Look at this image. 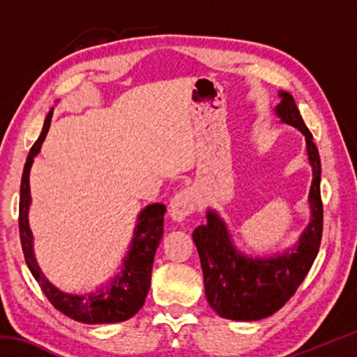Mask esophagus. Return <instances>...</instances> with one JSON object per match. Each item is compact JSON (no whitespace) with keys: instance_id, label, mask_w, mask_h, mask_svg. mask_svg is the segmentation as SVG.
<instances>
[{"instance_id":"34e87169","label":"esophagus","mask_w":357,"mask_h":357,"mask_svg":"<svg viewBox=\"0 0 357 357\" xmlns=\"http://www.w3.org/2000/svg\"><path fill=\"white\" fill-rule=\"evenodd\" d=\"M197 209V198L193 195L192 190H181L174 195L170 204H168V213L173 220L181 222L184 220L185 217H189L192 213H195Z\"/></svg>"}]
</instances>
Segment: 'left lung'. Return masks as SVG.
<instances>
[{"mask_svg": "<svg viewBox=\"0 0 357 357\" xmlns=\"http://www.w3.org/2000/svg\"><path fill=\"white\" fill-rule=\"evenodd\" d=\"M275 113L283 123L305 135L307 154L313 170L309 203L312 220L296 249L271 258H249L233 247L225 223L208 211L206 225L193 229V243L200 255L204 293L209 305L220 317L238 321H255L280 310L309 274L318 255L323 234L321 162L313 135L302 121L291 94L282 93Z\"/></svg>", "mask_w": 357, "mask_h": 357, "instance_id": "1", "label": "left lung"}]
</instances>
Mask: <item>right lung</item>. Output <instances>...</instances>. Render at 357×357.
Returning a JSON list of instances; mask_svg holds the SVG:
<instances>
[{
	"label": "right lung",
	"instance_id": "right-lung-1",
	"mask_svg": "<svg viewBox=\"0 0 357 357\" xmlns=\"http://www.w3.org/2000/svg\"><path fill=\"white\" fill-rule=\"evenodd\" d=\"M53 108L48 112L44 129L38 142L29 149L25 162L20 184V206H19V229L20 243L29 271L38 280L40 289L52 302L56 310L64 313L75 321L86 324L121 323L135 315L142 309L151 285V271H153L154 255L164 234V214L165 206L160 203L149 204L138 215L137 228L132 239L130 252L124 259V269L121 274L108 283L105 288L84 296L69 294L59 291L48 282L36 263L33 252V233L28 225V209L31 203L29 195V170H31L34 155L39 153L40 144L50 128Z\"/></svg>",
	"mask_w": 357,
	"mask_h": 357
}]
</instances>
